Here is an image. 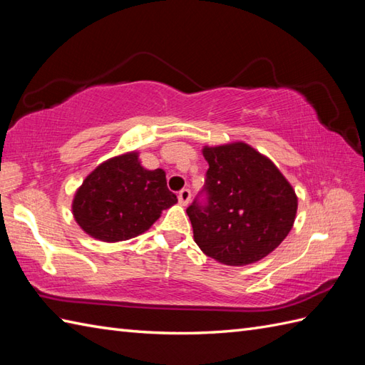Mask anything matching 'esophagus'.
Listing matches in <instances>:
<instances>
[{"label":"esophagus","instance_id":"34e87169","mask_svg":"<svg viewBox=\"0 0 365 365\" xmlns=\"http://www.w3.org/2000/svg\"><path fill=\"white\" fill-rule=\"evenodd\" d=\"M178 200H180L181 206H187L189 201H190V190L189 189L180 190V193H178Z\"/></svg>","mask_w":365,"mask_h":365}]
</instances>
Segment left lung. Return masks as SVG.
I'll return each instance as SVG.
<instances>
[{"instance_id":"left-lung-1","label":"left lung","mask_w":365,"mask_h":365,"mask_svg":"<svg viewBox=\"0 0 365 365\" xmlns=\"http://www.w3.org/2000/svg\"><path fill=\"white\" fill-rule=\"evenodd\" d=\"M209 168L207 205L197 201L187 215L200 250L217 262L248 265L261 261L287 237L298 198L273 162L245 142L203 147Z\"/></svg>"}]
</instances>
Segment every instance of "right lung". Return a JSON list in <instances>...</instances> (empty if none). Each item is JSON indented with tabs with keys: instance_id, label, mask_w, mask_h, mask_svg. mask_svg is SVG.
Wrapping results in <instances>:
<instances>
[{
	"instance_id": "add662e5",
	"label": "right lung",
	"mask_w": 365,
	"mask_h": 365,
	"mask_svg": "<svg viewBox=\"0 0 365 365\" xmlns=\"http://www.w3.org/2000/svg\"><path fill=\"white\" fill-rule=\"evenodd\" d=\"M175 203L164 170H147L139 151H128L87 175L73 197L71 212L88 236L114 244L148 231Z\"/></svg>"
}]
</instances>
